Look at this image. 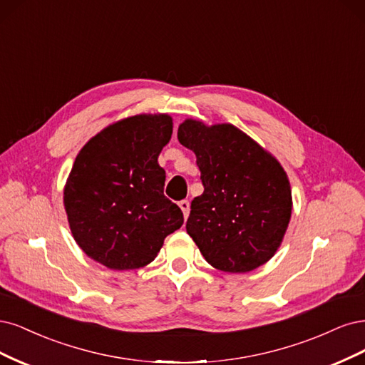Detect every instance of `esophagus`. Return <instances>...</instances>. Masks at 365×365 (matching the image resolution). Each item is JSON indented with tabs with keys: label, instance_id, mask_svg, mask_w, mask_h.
I'll use <instances>...</instances> for the list:
<instances>
[{
	"label": "esophagus",
	"instance_id": "34e87169",
	"mask_svg": "<svg viewBox=\"0 0 365 365\" xmlns=\"http://www.w3.org/2000/svg\"><path fill=\"white\" fill-rule=\"evenodd\" d=\"M179 206L182 209L185 218H187V215H190V202H187V200H182V202H179Z\"/></svg>",
	"mask_w": 365,
	"mask_h": 365
}]
</instances>
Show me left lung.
Masks as SVG:
<instances>
[{
  "instance_id": "8db88e82",
  "label": "left lung",
  "mask_w": 365,
  "mask_h": 365,
  "mask_svg": "<svg viewBox=\"0 0 365 365\" xmlns=\"http://www.w3.org/2000/svg\"><path fill=\"white\" fill-rule=\"evenodd\" d=\"M179 143L195 153L205 191L191 203L186 232L205 259L226 273L268 262L289 225L292 197L279 160L232 124L185 120Z\"/></svg>"
}]
</instances>
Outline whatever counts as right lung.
<instances>
[{
	"mask_svg": "<svg viewBox=\"0 0 365 365\" xmlns=\"http://www.w3.org/2000/svg\"><path fill=\"white\" fill-rule=\"evenodd\" d=\"M173 135L167 113L127 116L104 127L77 155L63 190L69 229L91 259L110 269L155 261L180 207L163 195L158 158Z\"/></svg>",
	"mask_w": 365,
	"mask_h": 365,
	"instance_id": "1",
	"label": "right lung"
}]
</instances>
